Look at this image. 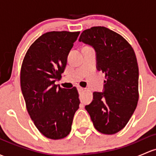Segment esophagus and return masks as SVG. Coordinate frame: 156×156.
I'll list each match as a JSON object with an SVG mask.
<instances>
[{
  "mask_svg": "<svg viewBox=\"0 0 156 156\" xmlns=\"http://www.w3.org/2000/svg\"><path fill=\"white\" fill-rule=\"evenodd\" d=\"M78 91H83L84 90V88H83V87H78Z\"/></svg>",
  "mask_w": 156,
  "mask_h": 156,
  "instance_id": "1",
  "label": "esophagus"
}]
</instances>
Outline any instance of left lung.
Returning <instances> with one entry per match:
<instances>
[{"label":"left lung","instance_id":"left-lung-1","mask_svg":"<svg viewBox=\"0 0 156 156\" xmlns=\"http://www.w3.org/2000/svg\"><path fill=\"white\" fill-rule=\"evenodd\" d=\"M79 42L94 48L96 69L105 74L103 92H94L85 106L96 130L113 134L123 129L138 101V66L130 44L122 36L105 27L83 30Z\"/></svg>","mask_w":156,"mask_h":156}]
</instances>
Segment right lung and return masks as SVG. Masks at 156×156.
<instances>
[{"instance_id":"right-lung-1","label":"right lung","mask_w":156,"mask_h":156,"mask_svg":"<svg viewBox=\"0 0 156 156\" xmlns=\"http://www.w3.org/2000/svg\"><path fill=\"white\" fill-rule=\"evenodd\" d=\"M80 32L51 31L39 37L27 50L21 69V89L27 112L44 136L66 137L79 108L75 87L55 84L61 78L67 57Z\"/></svg>"}]
</instances>
